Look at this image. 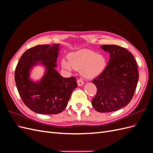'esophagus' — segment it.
Masks as SVG:
<instances>
[{
	"mask_svg": "<svg viewBox=\"0 0 153 153\" xmlns=\"http://www.w3.org/2000/svg\"><path fill=\"white\" fill-rule=\"evenodd\" d=\"M77 83H78V86H82L84 84V82L83 81L82 79H78L77 80Z\"/></svg>",
	"mask_w": 153,
	"mask_h": 153,
	"instance_id": "1",
	"label": "esophagus"
}]
</instances>
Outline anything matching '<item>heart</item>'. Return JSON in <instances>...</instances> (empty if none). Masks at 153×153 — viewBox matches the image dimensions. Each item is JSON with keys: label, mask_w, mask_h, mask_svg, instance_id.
Instances as JSON below:
<instances>
[{"label": "heart", "mask_w": 153, "mask_h": 153, "mask_svg": "<svg viewBox=\"0 0 153 153\" xmlns=\"http://www.w3.org/2000/svg\"><path fill=\"white\" fill-rule=\"evenodd\" d=\"M68 61L63 59L62 66L68 70L73 68L81 69L82 74L87 78L98 76L106 66V59L104 55L96 54L91 50L83 49L69 55Z\"/></svg>", "instance_id": "b5f03b06"}]
</instances>
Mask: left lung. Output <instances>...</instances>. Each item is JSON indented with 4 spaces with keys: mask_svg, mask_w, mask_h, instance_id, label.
I'll return each mask as SVG.
<instances>
[{
    "mask_svg": "<svg viewBox=\"0 0 153 153\" xmlns=\"http://www.w3.org/2000/svg\"><path fill=\"white\" fill-rule=\"evenodd\" d=\"M101 48L110 57L105 70L92 80L97 92L92 105L99 112H111L130 102L139 75L135 59L128 50L115 45H103Z\"/></svg>",
    "mask_w": 153,
    "mask_h": 153,
    "instance_id": "1",
    "label": "left lung"
}]
</instances>
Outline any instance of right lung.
I'll return each mask as SVG.
<instances>
[{"label": "right lung", "mask_w": 153, "mask_h": 153, "mask_svg": "<svg viewBox=\"0 0 153 153\" xmlns=\"http://www.w3.org/2000/svg\"><path fill=\"white\" fill-rule=\"evenodd\" d=\"M59 44L37 45L23 53L15 69V79L25 105L41 114H57L67 106L73 91L77 87L76 78H64L55 70ZM41 63L46 68L38 82L29 78L31 68Z\"/></svg>", "instance_id": "add662e5"}]
</instances>
